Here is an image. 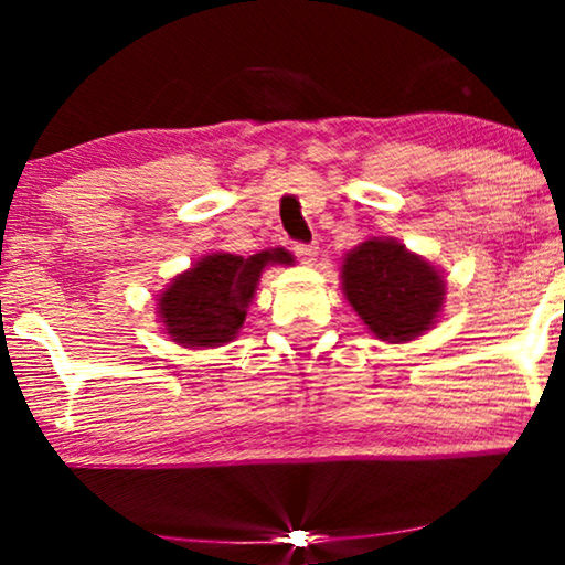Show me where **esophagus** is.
I'll list each match as a JSON object with an SVG mask.
<instances>
[{
  "instance_id": "obj_1",
  "label": "esophagus",
  "mask_w": 565,
  "mask_h": 565,
  "mask_svg": "<svg viewBox=\"0 0 565 565\" xmlns=\"http://www.w3.org/2000/svg\"><path fill=\"white\" fill-rule=\"evenodd\" d=\"M292 252H296V257L303 262V265H311L316 259V252H319V246L316 244H292Z\"/></svg>"
}]
</instances>
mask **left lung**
I'll list each match as a JSON object with an SVG mask.
<instances>
[{"instance_id": "obj_1", "label": "left lung", "mask_w": 565, "mask_h": 565, "mask_svg": "<svg viewBox=\"0 0 565 565\" xmlns=\"http://www.w3.org/2000/svg\"><path fill=\"white\" fill-rule=\"evenodd\" d=\"M342 292L375 339L406 344L435 327L445 308V277L429 259L388 236L344 254Z\"/></svg>"}]
</instances>
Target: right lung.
Wrapping results in <instances>:
<instances>
[{
    "label": "right lung",
    "instance_id": "obj_1",
    "mask_svg": "<svg viewBox=\"0 0 565 565\" xmlns=\"http://www.w3.org/2000/svg\"><path fill=\"white\" fill-rule=\"evenodd\" d=\"M269 265H292V254L277 246L246 259L228 252L200 257L159 292L157 316L164 334L190 350L228 344L244 327L246 308Z\"/></svg>",
    "mask_w": 565,
    "mask_h": 565
}]
</instances>
